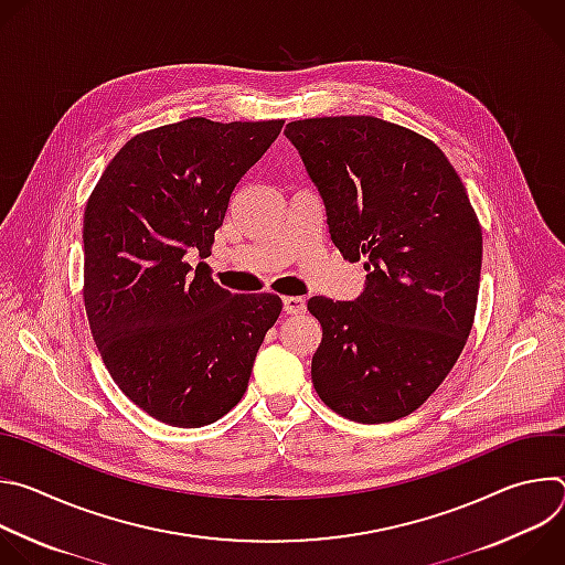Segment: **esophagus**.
Listing matches in <instances>:
<instances>
[{"mask_svg":"<svg viewBox=\"0 0 565 565\" xmlns=\"http://www.w3.org/2000/svg\"><path fill=\"white\" fill-rule=\"evenodd\" d=\"M284 310L288 315H301L306 310V299L303 297H284Z\"/></svg>","mask_w":565,"mask_h":565,"instance_id":"1","label":"esophagus"}]
</instances>
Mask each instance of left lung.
<instances>
[{
  "label": "left lung",
  "mask_w": 565,
  "mask_h": 565,
  "mask_svg": "<svg viewBox=\"0 0 565 565\" xmlns=\"http://www.w3.org/2000/svg\"><path fill=\"white\" fill-rule=\"evenodd\" d=\"M284 134L333 244L366 270L355 301H308L321 324L312 386L349 420L405 418L447 377L473 324L482 232L465 185L436 142L373 116L295 120Z\"/></svg>",
  "instance_id": "left-lung-1"
}]
</instances>
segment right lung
<instances>
[{
  "mask_svg": "<svg viewBox=\"0 0 565 565\" xmlns=\"http://www.w3.org/2000/svg\"><path fill=\"white\" fill-rule=\"evenodd\" d=\"M284 120L188 118L134 136L85 207V308L120 391L151 418L210 425L244 397L277 295H232L210 257L227 201Z\"/></svg>",
  "mask_w": 565,
  "mask_h": 565,
  "instance_id": "add662e5",
  "label": "right lung"
}]
</instances>
